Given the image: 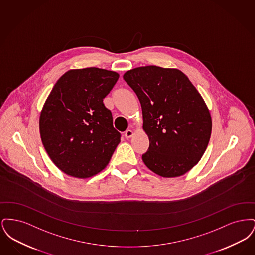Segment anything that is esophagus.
<instances>
[{
	"label": "esophagus",
	"mask_w": 255,
	"mask_h": 255,
	"mask_svg": "<svg viewBox=\"0 0 255 255\" xmlns=\"http://www.w3.org/2000/svg\"><path fill=\"white\" fill-rule=\"evenodd\" d=\"M133 135V130H130V129H128L125 133H124V136L126 137V138H130V137H132Z\"/></svg>",
	"instance_id": "obj_1"
}]
</instances>
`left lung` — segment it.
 I'll use <instances>...</instances> for the list:
<instances>
[{
    "instance_id": "obj_1",
    "label": "left lung",
    "mask_w": 255,
    "mask_h": 255,
    "mask_svg": "<svg viewBox=\"0 0 255 255\" xmlns=\"http://www.w3.org/2000/svg\"><path fill=\"white\" fill-rule=\"evenodd\" d=\"M139 99L149 148L146 166L163 178L192 169L208 145L212 121L204 98L178 69L138 67L123 74Z\"/></svg>"
}]
</instances>
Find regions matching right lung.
Here are the masks:
<instances>
[{
  "mask_svg": "<svg viewBox=\"0 0 255 255\" xmlns=\"http://www.w3.org/2000/svg\"><path fill=\"white\" fill-rule=\"evenodd\" d=\"M120 74L98 68L70 70L53 86L40 113L42 143L65 174L87 179L104 169L121 142L103 99Z\"/></svg>",
  "mask_w": 255,
  "mask_h": 255,
  "instance_id": "right-lung-1",
  "label": "right lung"
}]
</instances>
